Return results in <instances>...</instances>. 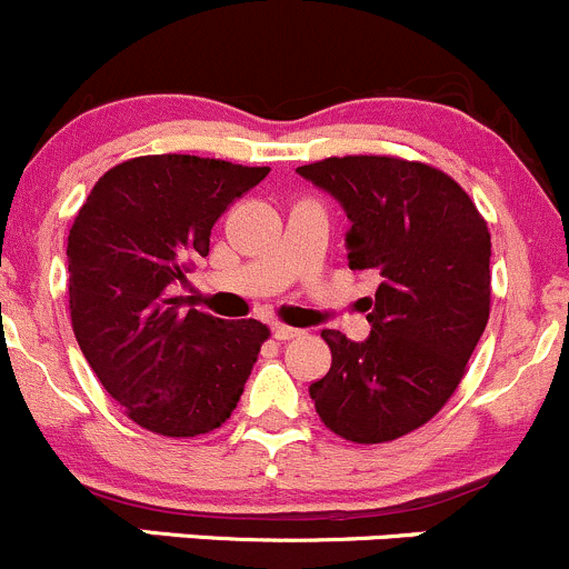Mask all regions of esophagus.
Listing matches in <instances>:
<instances>
[{"label": "esophagus", "instance_id": "obj_1", "mask_svg": "<svg viewBox=\"0 0 569 569\" xmlns=\"http://www.w3.org/2000/svg\"><path fill=\"white\" fill-rule=\"evenodd\" d=\"M272 336L278 338V341H291V338H300L302 330H297V327H289V325H272Z\"/></svg>", "mask_w": 569, "mask_h": 569}]
</instances>
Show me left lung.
Returning <instances> with one entry per match:
<instances>
[{"instance_id":"8db88e82","label":"left lung","mask_w":569,"mask_h":569,"mask_svg":"<svg viewBox=\"0 0 569 569\" xmlns=\"http://www.w3.org/2000/svg\"><path fill=\"white\" fill-rule=\"evenodd\" d=\"M297 173L349 217V269L382 278L371 336L321 330L330 371L311 399L330 432L388 443L423 427L451 399L490 319V231L443 170L399 157H330Z\"/></svg>"}]
</instances>
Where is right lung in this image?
<instances>
[{
    "label": "right lung",
    "instance_id": "1",
    "mask_svg": "<svg viewBox=\"0 0 569 569\" xmlns=\"http://www.w3.org/2000/svg\"><path fill=\"white\" fill-rule=\"evenodd\" d=\"M269 168L157 153L114 164L68 233V302L79 349L126 416L164 438L222 427L269 327L226 321L176 297L209 256L222 211Z\"/></svg>",
    "mask_w": 569,
    "mask_h": 569
}]
</instances>
